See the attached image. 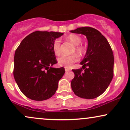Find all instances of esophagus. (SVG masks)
Here are the masks:
<instances>
[{
	"mask_svg": "<svg viewBox=\"0 0 130 130\" xmlns=\"http://www.w3.org/2000/svg\"><path fill=\"white\" fill-rule=\"evenodd\" d=\"M70 69L69 68H65V71L66 72H69V71H70Z\"/></svg>",
	"mask_w": 130,
	"mask_h": 130,
	"instance_id": "esophagus-1",
	"label": "esophagus"
}]
</instances>
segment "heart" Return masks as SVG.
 <instances>
[{
	"instance_id": "1",
	"label": "heart",
	"mask_w": 130,
	"mask_h": 130,
	"mask_svg": "<svg viewBox=\"0 0 130 130\" xmlns=\"http://www.w3.org/2000/svg\"><path fill=\"white\" fill-rule=\"evenodd\" d=\"M68 40L75 45L74 51L79 54H83L86 52L85 47L80 44L82 42V38L76 34H70L66 37ZM53 51L54 54L60 55L61 54V41L60 39H56L53 43ZM79 60V56L78 54H74L71 55H62L58 59V63L60 66L65 68H70L73 63Z\"/></svg>"
}]
</instances>
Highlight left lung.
Listing matches in <instances>:
<instances>
[{
    "instance_id": "1",
    "label": "left lung",
    "mask_w": 130,
    "mask_h": 130,
    "mask_svg": "<svg viewBox=\"0 0 130 130\" xmlns=\"http://www.w3.org/2000/svg\"><path fill=\"white\" fill-rule=\"evenodd\" d=\"M70 32L85 35L88 40L86 54L80 62L83 68L72 69L75 77L72 80V89L80 98H96L106 90L113 79L114 57L111 47L106 38L94 28L82 27Z\"/></svg>"
}]
</instances>
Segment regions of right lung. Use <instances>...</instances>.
<instances>
[{
	"label": "right lung",
	"instance_id": "obj_1",
	"mask_svg": "<svg viewBox=\"0 0 130 130\" xmlns=\"http://www.w3.org/2000/svg\"><path fill=\"white\" fill-rule=\"evenodd\" d=\"M63 34L35 31L26 36L16 49L13 74L23 94L34 101H44L55 93L58 81L65 73L57 63L53 43Z\"/></svg>",
	"mask_w": 130,
	"mask_h": 130
}]
</instances>
